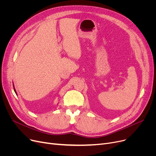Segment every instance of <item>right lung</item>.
<instances>
[{"label":"right lung","mask_w":156,"mask_h":156,"mask_svg":"<svg viewBox=\"0 0 156 156\" xmlns=\"http://www.w3.org/2000/svg\"><path fill=\"white\" fill-rule=\"evenodd\" d=\"M13 87H14V92H15L16 94V95H17V92H16V90H15V88H14V85H13Z\"/></svg>","instance_id":"obj_1"}]
</instances>
